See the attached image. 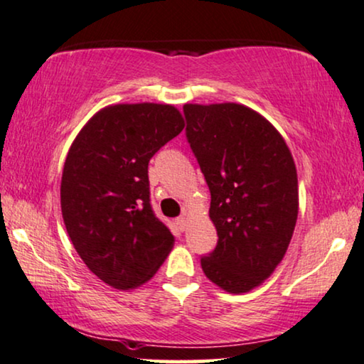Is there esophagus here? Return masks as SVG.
<instances>
[{"mask_svg": "<svg viewBox=\"0 0 364 364\" xmlns=\"http://www.w3.org/2000/svg\"><path fill=\"white\" fill-rule=\"evenodd\" d=\"M176 223H178V226H180L181 229L186 228V224H188V218H186V214H183V216L178 218V219H176Z\"/></svg>", "mask_w": 364, "mask_h": 364, "instance_id": "34e87169", "label": "esophagus"}]
</instances>
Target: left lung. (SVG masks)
Returning <instances> with one entry per match:
<instances>
[{
  "label": "left lung",
  "instance_id": "1",
  "mask_svg": "<svg viewBox=\"0 0 364 364\" xmlns=\"http://www.w3.org/2000/svg\"><path fill=\"white\" fill-rule=\"evenodd\" d=\"M183 112L218 231L201 267L229 294H244L274 272L290 244L299 214L294 158L282 135L249 107L186 104Z\"/></svg>",
  "mask_w": 364,
  "mask_h": 364
}]
</instances>
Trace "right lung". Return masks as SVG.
I'll use <instances>...</instances> for the list:
<instances>
[{
	"instance_id": "obj_1",
	"label": "right lung",
	"mask_w": 364,
	"mask_h": 364,
	"mask_svg": "<svg viewBox=\"0 0 364 364\" xmlns=\"http://www.w3.org/2000/svg\"><path fill=\"white\" fill-rule=\"evenodd\" d=\"M183 129L173 105H110L87 122L68 153L65 229L87 267L114 289L145 284L173 247L175 237L151 209L148 163Z\"/></svg>"
}]
</instances>
